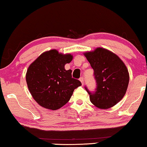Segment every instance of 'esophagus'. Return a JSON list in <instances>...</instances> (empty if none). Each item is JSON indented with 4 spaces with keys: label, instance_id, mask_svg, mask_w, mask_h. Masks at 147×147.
<instances>
[{
    "label": "esophagus",
    "instance_id": "1",
    "mask_svg": "<svg viewBox=\"0 0 147 147\" xmlns=\"http://www.w3.org/2000/svg\"><path fill=\"white\" fill-rule=\"evenodd\" d=\"M80 81L82 82V85H84V78L83 77H81L80 78Z\"/></svg>",
    "mask_w": 147,
    "mask_h": 147
}]
</instances>
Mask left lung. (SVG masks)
<instances>
[{"label":"left lung","instance_id":"1","mask_svg":"<svg viewBox=\"0 0 147 147\" xmlns=\"http://www.w3.org/2000/svg\"><path fill=\"white\" fill-rule=\"evenodd\" d=\"M93 68L97 88L91 92L85 87L90 101L100 109L116 105L125 95L129 83V74L118 55L104 48L84 53Z\"/></svg>","mask_w":147,"mask_h":147}]
</instances>
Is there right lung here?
Segmentation results:
<instances>
[{"label":"right lung","instance_id":"add662e5","mask_svg":"<svg viewBox=\"0 0 147 147\" xmlns=\"http://www.w3.org/2000/svg\"><path fill=\"white\" fill-rule=\"evenodd\" d=\"M73 59L71 54L59 53L56 49L45 51L28 67L26 82L34 100L42 107L55 110L67 103L74 90L82 85L72 78L71 69L65 65Z\"/></svg>","mask_w":147,"mask_h":147}]
</instances>
